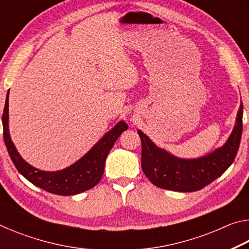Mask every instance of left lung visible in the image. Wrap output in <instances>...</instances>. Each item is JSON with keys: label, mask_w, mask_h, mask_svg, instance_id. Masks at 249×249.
I'll return each mask as SVG.
<instances>
[{"label": "left lung", "mask_w": 249, "mask_h": 249, "mask_svg": "<svg viewBox=\"0 0 249 249\" xmlns=\"http://www.w3.org/2000/svg\"><path fill=\"white\" fill-rule=\"evenodd\" d=\"M137 132L142 141V169L151 183L171 191H197L222 176L233 163L242 138L243 104L225 144L199 158L176 157L159 148L141 129Z\"/></svg>", "instance_id": "left-lung-1"}]
</instances>
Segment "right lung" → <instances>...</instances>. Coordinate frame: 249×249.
<instances>
[{
  "label": "right lung",
  "instance_id": "right-lung-1",
  "mask_svg": "<svg viewBox=\"0 0 249 249\" xmlns=\"http://www.w3.org/2000/svg\"><path fill=\"white\" fill-rule=\"evenodd\" d=\"M2 124L3 137L8 155L19 174L36 187L58 196L79 195L95 187L103 176L105 160L109 150L114 146V142L121 134L128 128L124 121H120L111 130L103 135L102 138L78 161L65 169L44 171L25 161L11 140L8 129V93L3 111Z\"/></svg>",
  "mask_w": 249,
  "mask_h": 249
}]
</instances>
